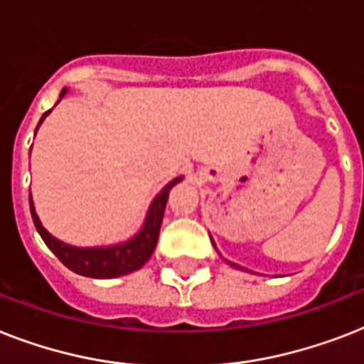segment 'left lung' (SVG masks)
Instances as JSON below:
<instances>
[{
  "instance_id": "1",
  "label": "left lung",
  "mask_w": 364,
  "mask_h": 364,
  "mask_svg": "<svg viewBox=\"0 0 364 364\" xmlns=\"http://www.w3.org/2000/svg\"><path fill=\"white\" fill-rule=\"evenodd\" d=\"M230 264H232V262H230ZM232 266H234V264H232Z\"/></svg>"
}]
</instances>
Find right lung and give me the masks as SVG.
Returning a JSON list of instances; mask_svg holds the SVG:
<instances>
[{"instance_id":"obj_1","label":"right lung","mask_w":364,"mask_h":364,"mask_svg":"<svg viewBox=\"0 0 364 364\" xmlns=\"http://www.w3.org/2000/svg\"><path fill=\"white\" fill-rule=\"evenodd\" d=\"M65 88L60 94V98L64 96ZM48 115V111L41 117V121ZM39 121V124H41ZM177 181H181V177H177L173 181L166 185L156 198L153 200V204L149 208L147 219L145 225L136 234L134 238L128 240L121 245H111V247H96V249H79L71 247L68 243H62L60 240L53 238L50 234L43 228L39 217H37L36 210H33V202L30 196V210L31 219L36 225L37 232L43 238V242L47 243V247L53 251L58 260L64 266H68L71 272H75L79 276L96 277V279H107V277H117L130 274V272L141 268L149 260V257L153 255L156 242H159L160 225H162V217H164L166 202H168V193L170 188L176 185Z\"/></svg>"}]
</instances>
